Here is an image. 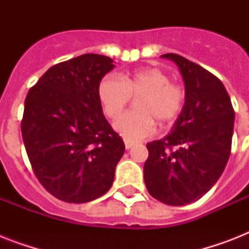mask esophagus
Segmentation results:
<instances>
[{"label":"esophagus","instance_id":"34e87169","mask_svg":"<svg viewBox=\"0 0 249 249\" xmlns=\"http://www.w3.org/2000/svg\"><path fill=\"white\" fill-rule=\"evenodd\" d=\"M124 142H125V148H126V150H129V148H132L133 146H134V144H136V142H134V141L125 140Z\"/></svg>","mask_w":249,"mask_h":249}]
</instances>
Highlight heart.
Here are the masks:
<instances>
[{"label":"heart","mask_w":249,"mask_h":249,"mask_svg":"<svg viewBox=\"0 0 249 249\" xmlns=\"http://www.w3.org/2000/svg\"><path fill=\"white\" fill-rule=\"evenodd\" d=\"M169 81L165 72L154 67L121 73L119 79L106 76L98 84V99L106 116L116 119L132 97L141 95L136 111L121 115L113 124V129L126 140H141L154 132L155 121L170 124L183 108L185 90Z\"/></svg>","instance_id":"b5f03b06"}]
</instances>
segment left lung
Wrapping results in <instances>:
<instances>
[{
    "mask_svg": "<svg viewBox=\"0 0 249 249\" xmlns=\"http://www.w3.org/2000/svg\"><path fill=\"white\" fill-rule=\"evenodd\" d=\"M173 60L185 83V105L169 134L147 143L144 183L151 196L168 205L200 199L221 177L230 151L235 112L224 84L177 54Z\"/></svg>",
    "mask_w": 249,
    "mask_h": 249,
    "instance_id": "8db88e82",
    "label": "left lung"
}]
</instances>
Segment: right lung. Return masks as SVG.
Segmentation results:
<instances>
[{"instance_id": "obj_1", "label": "right lung", "mask_w": 249, "mask_h": 249, "mask_svg": "<svg viewBox=\"0 0 249 249\" xmlns=\"http://www.w3.org/2000/svg\"><path fill=\"white\" fill-rule=\"evenodd\" d=\"M84 54L53 66L27 94L25 151L41 185L59 200L86 203L112 186L125 144L106 120L98 84L115 66Z\"/></svg>"}]
</instances>
